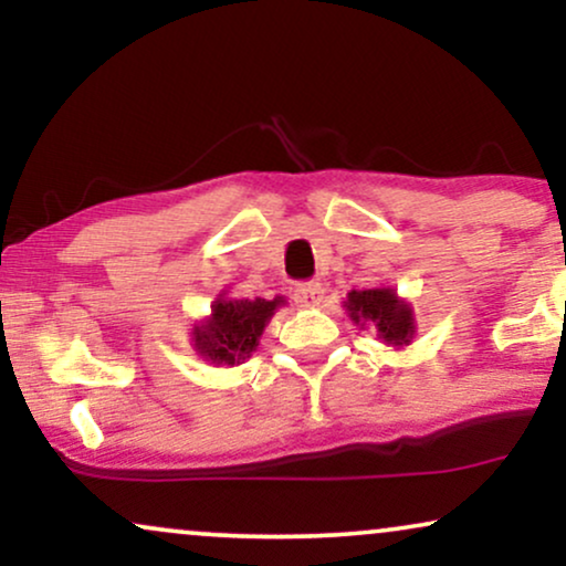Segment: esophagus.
Returning a JSON list of instances; mask_svg holds the SVG:
<instances>
[{
	"mask_svg": "<svg viewBox=\"0 0 566 566\" xmlns=\"http://www.w3.org/2000/svg\"><path fill=\"white\" fill-rule=\"evenodd\" d=\"M323 297V287L321 282H300L295 287V303L300 307H313L318 305Z\"/></svg>",
	"mask_w": 566,
	"mask_h": 566,
	"instance_id": "34e87169",
	"label": "esophagus"
}]
</instances>
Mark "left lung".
<instances>
[{"label":"left lung","mask_w":566,"mask_h":566,"mask_svg":"<svg viewBox=\"0 0 566 566\" xmlns=\"http://www.w3.org/2000/svg\"><path fill=\"white\" fill-rule=\"evenodd\" d=\"M346 311H349L354 323L373 321L378 326V334L386 338L388 344H409L413 334V318L411 307L403 305L390 290H361L349 292L346 300ZM365 326V323H361Z\"/></svg>","instance_id":"8db88e82"}]
</instances>
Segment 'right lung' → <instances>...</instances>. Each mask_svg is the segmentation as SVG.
Here are the masks:
<instances>
[{"mask_svg": "<svg viewBox=\"0 0 566 566\" xmlns=\"http://www.w3.org/2000/svg\"><path fill=\"white\" fill-rule=\"evenodd\" d=\"M279 303L284 300H217L207 326L196 328V349L217 365L220 361L235 365L251 357V352L259 346L263 326L274 315Z\"/></svg>", "mask_w": 566, "mask_h": 566, "instance_id": "add662e5", "label": "right lung"}]
</instances>
